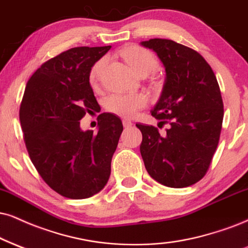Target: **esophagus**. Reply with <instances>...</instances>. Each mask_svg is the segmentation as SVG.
<instances>
[{"mask_svg":"<svg viewBox=\"0 0 248 248\" xmlns=\"http://www.w3.org/2000/svg\"><path fill=\"white\" fill-rule=\"evenodd\" d=\"M123 125L124 127H130L132 126V122H131L130 119H123Z\"/></svg>","mask_w":248,"mask_h":248,"instance_id":"34e87169","label":"esophagus"}]
</instances>
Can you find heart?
<instances>
[{
	"mask_svg": "<svg viewBox=\"0 0 248 248\" xmlns=\"http://www.w3.org/2000/svg\"><path fill=\"white\" fill-rule=\"evenodd\" d=\"M124 59L130 64L133 71L138 75H145L153 71L156 66V59L151 51L139 46H131L123 51ZM106 59L100 61L92 66L90 72V80L95 85L100 79L101 71L105 66ZM148 103V99L145 94H111L105 100V108L111 114L121 117H132L140 109L145 108Z\"/></svg>",
	"mask_w": 248,
	"mask_h": 248,
	"instance_id": "1",
	"label": "heart"
}]
</instances>
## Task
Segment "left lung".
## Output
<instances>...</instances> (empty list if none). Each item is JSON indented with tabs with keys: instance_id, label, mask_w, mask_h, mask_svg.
<instances>
[{
	"instance_id": "1",
	"label": "left lung",
	"mask_w": 248,
	"mask_h": 248,
	"mask_svg": "<svg viewBox=\"0 0 248 248\" xmlns=\"http://www.w3.org/2000/svg\"><path fill=\"white\" fill-rule=\"evenodd\" d=\"M141 45L157 54L167 72L161 97L152 110L160 129L167 124L166 131L137 124L142 133L143 163L161 184L187 187L206 175L219 141L224 109L217 79L192 48L168 39Z\"/></svg>"
}]
</instances>
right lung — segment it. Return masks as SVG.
Returning <instances> with one entry per match:
<instances>
[{
	"label": "right lung",
	"mask_w": 248,
	"mask_h": 248,
	"mask_svg": "<svg viewBox=\"0 0 248 248\" xmlns=\"http://www.w3.org/2000/svg\"><path fill=\"white\" fill-rule=\"evenodd\" d=\"M105 47H76L42 64L29 79L19 108L24 141L45 183L69 199H85L105 187L123 131L121 118L97 117L99 131H81L80 119L99 111L90 85L92 66Z\"/></svg>",
	"instance_id": "right-lung-1"
}]
</instances>
